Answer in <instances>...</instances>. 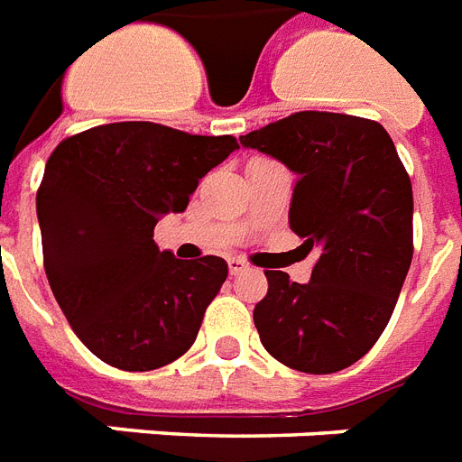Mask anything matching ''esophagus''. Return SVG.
Wrapping results in <instances>:
<instances>
[{
	"label": "esophagus",
	"mask_w": 462,
	"mask_h": 462,
	"mask_svg": "<svg viewBox=\"0 0 462 462\" xmlns=\"http://www.w3.org/2000/svg\"><path fill=\"white\" fill-rule=\"evenodd\" d=\"M245 269H248V264H245V260H241V257H231V260H228V272H231V276L241 274Z\"/></svg>",
	"instance_id": "1"
}]
</instances>
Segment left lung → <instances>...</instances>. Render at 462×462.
Returning <instances> with one entry per match:
<instances>
[{
  "label": "left lung",
  "instance_id": "left-lung-1",
  "mask_svg": "<svg viewBox=\"0 0 462 462\" xmlns=\"http://www.w3.org/2000/svg\"><path fill=\"white\" fill-rule=\"evenodd\" d=\"M241 143L295 171L291 231L317 250L308 283L264 272L262 346L291 370H346L386 329L411 269V176L382 124L350 114L295 112Z\"/></svg>",
  "mask_w": 462,
  "mask_h": 462
}]
</instances>
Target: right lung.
Listing matches in <instances>:
<instances>
[{"mask_svg":"<svg viewBox=\"0 0 462 462\" xmlns=\"http://www.w3.org/2000/svg\"><path fill=\"white\" fill-rule=\"evenodd\" d=\"M234 135L119 121L54 147L38 188L44 274L85 348L126 372L173 363L200 331L226 262L157 248L162 214L183 212Z\"/></svg>","mask_w":462,"mask_h":462,"instance_id":"add662e5","label":"right lung"}]
</instances>
